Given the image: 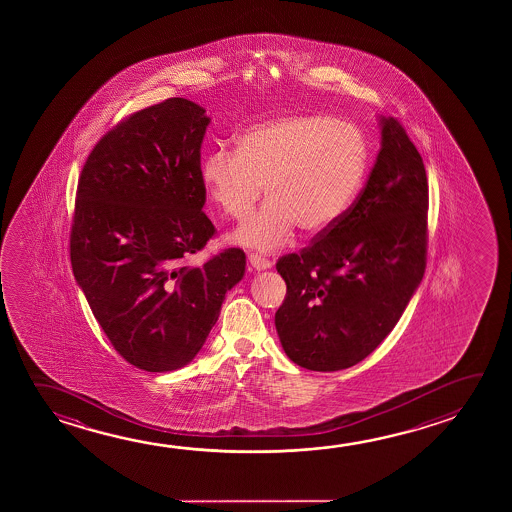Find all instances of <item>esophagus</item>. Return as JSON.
Masks as SVG:
<instances>
[{"instance_id":"esophagus-1","label":"esophagus","mask_w":512,"mask_h":512,"mask_svg":"<svg viewBox=\"0 0 512 512\" xmlns=\"http://www.w3.org/2000/svg\"><path fill=\"white\" fill-rule=\"evenodd\" d=\"M248 262L255 271H264V269L271 268V262L266 257H262L259 253H250L248 255Z\"/></svg>"}]
</instances>
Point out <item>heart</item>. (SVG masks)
Segmentation results:
<instances>
[{
  "mask_svg": "<svg viewBox=\"0 0 512 512\" xmlns=\"http://www.w3.org/2000/svg\"><path fill=\"white\" fill-rule=\"evenodd\" d=\"M369 166L366 135L330 114H289L248 126L235 151L216 148L202 162L210 200L227 218L243 219L234 243L275 250L294 228L318 235L337 225L361 193Z\"/></svg>",
  "mask_w": 512,
  "mask_h": 512,
  "instance_id": "b5f03b06",
  "label": "heart"
}]
</instances>
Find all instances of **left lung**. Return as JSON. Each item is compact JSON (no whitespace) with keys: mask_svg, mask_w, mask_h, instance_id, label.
I'll use <instances>...</instances> for the list:
<instances>
[{"mask_svg":"<svg viewBox=\"0 0 512 512\" xmlns=\"http://www.w3.org/2000/svg\"><path fill=\"white\" fill-rule=\"evenodd\" d=\"M380 151L343 219L277 262L287 294L275 314L285 355L310 371L366 359L411 302L427 260L428 184L416 146L378 116Z\"/></svg>","mask_w":512,"mask_h":512,"instance_id":"1","label":"left lung"}]
</instances>
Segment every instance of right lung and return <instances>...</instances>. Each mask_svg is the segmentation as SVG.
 Returning <instances> with one entry per match:
<instances>
[{"mask_svg":"<svg viewBox=\"0 0 512 512\" xmlns=\"http://www.w3.org/2000/svg\"><path fill=\"white\" fill-rule=\"evenodd\" d=\"M209 123L185 98L135 112L94 146L78 182L76 284L119 355L151 373L193 361L246 269L239 248L185 264L216 232L200 173Z\"/></svg>","mask_w":512,"mask_h":512,"instance_id":"obj_1","label":"right lung"}]
</instances>
